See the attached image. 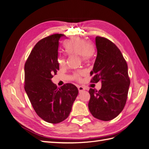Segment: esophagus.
<instances>
[{"label":"esophagus","instance_id":"34e87169","mask_svg":"<svg viewBox=\"0 0 149 149\" xmlns=\"http://www.w3.org/2000/svg\"><path fill=\"white\" fill-rule=\"evenodd\" d=\"M78 90H79V93H81L85 90V89L82 86H78Z\"/></svg>","mask_w":149,"mask_h":149}]
</instances>
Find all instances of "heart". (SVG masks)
<instances>
[{"mask_svg": "<svg viewBox=\"0 0 149 149\" xmlns=\"http://www.w3.org/2000/svg\"><path fill=\"white\" fill-rule=\"evenodd\" d=\"M65 50L70 55L80 56L81 59L84 61H88L91 59L93 50L89 43L85 40L80 38H73L71 39L65 45ZM58 63L60 67L63 68L66 66V59L64 56H60L58 58ZM81 73H75L74 78L76 79H80Z\"/></svg>", "mask_w": 149, "mask_h": 149, "instance_id": "obj_1", "label": "heart"}]
</instances>
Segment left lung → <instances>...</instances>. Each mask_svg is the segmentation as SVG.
Returning a JSON list of instances; mask_svg holds the SVG:
<instances>
[{"instance_id":"obj_1","label":"left lung","mask_w":149,"mask_h":149,"mask_svg":"<svg viewBox=\"0 0 149 149\" xmlns=\"http://www.w3.org/2000/svg\"><path fill=\"white\" fill-rule=\"evenodd\" d=\"M97 56L90 75L91 83L101 81V89L90 88L88 108L94 118L108 121L123 110L127 98L130 79L127 64L120 49L109 40L96 37Z\"/></svg>"}]
</instances>
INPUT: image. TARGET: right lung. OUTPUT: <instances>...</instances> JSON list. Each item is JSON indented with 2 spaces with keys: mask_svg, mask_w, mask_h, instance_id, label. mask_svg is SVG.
Here are the masks:
<instances>
[{
  "mask_svg": "<svg viewBox=\"0 0 149 149\" xmlns=\"http://www.w3.org/2000/svg\"><path fill=\"white\" fill-rule=\"evenodd\" d=\"M65 35L53 34L35 45L26 60L24 88L37 115L45 121L57 124L69 116L78 94L73 84L57 88L51 79L59 70V41Z\"/></svg>",
  "mask_w": 149,
  "mask_h": 149,
  "instance_id": "add662e5",
  "label": "right lung"
}]
</instances>
